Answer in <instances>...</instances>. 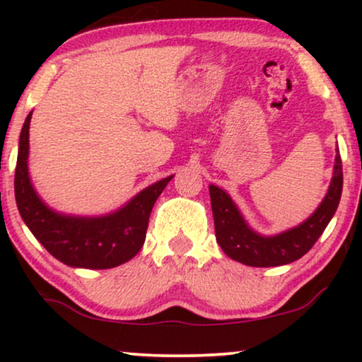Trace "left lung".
I'll list each match as a JSON object with an SVG mask.
<instances>
[{
    "instance_id": "1",
    "label": "left lung",
    "mask_w": 362,
    "mask_h": 362,
    "mask_svg": "<svg viewBox=\"0 0 362 362\" xmlns=\"http://www.w3.org/2000/svg\"><path fill=\"white\" fill-rule=\"evenodd\" d=\"M343 192V165L339 150H336L333 180L325 199L300 226L281 234L265 237L252 230L234 201L226 191L209 186L212 216H214L216 239L221 249L230 259L250 267H279L298 260L308 252L323 234L331 217L338 209Z\"/></svg>"
}]
</instances>
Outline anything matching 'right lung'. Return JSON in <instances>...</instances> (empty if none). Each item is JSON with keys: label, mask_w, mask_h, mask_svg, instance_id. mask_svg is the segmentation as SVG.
<instances>
[{"label": "right lung", "mask_w": 362, "mask_h": 362, "mask_svg": "<svg viewBox=\"0 0 362 362\" xmlns=\"http://www.w3.org/2000/svg\"><path fill=\"white\" fill-rule=\"evenodd\" d=\"M26 117L14 173V196L23 221L49 254L77 269H113L140 252L153 206L173 176L148 186L120 209L107 216L78 217L52 211L34 191L28 171L29 123Z\"/></svg>", "instance_id": "right-lung-1"}]
</instances>
